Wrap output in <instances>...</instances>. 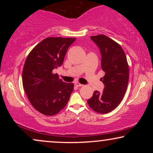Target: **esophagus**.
Listing matches in <instances>:
<instances>
[{"label": "esophagus", "mask_w": 153, "mask_h": 153, "mask_svg": "<svg viewBox=\"0 0 153 153\" xmlns=\"http://www.w3.org/2000/svg\"><path fill=\"white\" fill-rule=\"evenodd\" d=\"M74 85H76V87H81V86H83V85L81 84V83H79V82H75L74 83Z\"/></svg>", "instance_id": "34e87169"}]
</instances>
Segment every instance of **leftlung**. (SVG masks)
I'll list each match as a JSON object with an SVG mask.
<instances>
[{
	"label": "left lung",
	"mask_w": 153,
	"mask_h": 153,
	"mask_svg": "<svg viewBox=\"0 0 153 153\" xmlns=\"http://www.w3.org/2000/svg\"><path fill=\"white\" fill-rule=\"evenodd\" d=\"M100 49L101 66L105 75L101 78L104 88L102 93L95 91L88 100L90 107L99 114H107L122 101L129 81V66L120 45L104 35L91 36Z\"/></svg>",
	"instance_id": "8db88e82"
}]
</instances>
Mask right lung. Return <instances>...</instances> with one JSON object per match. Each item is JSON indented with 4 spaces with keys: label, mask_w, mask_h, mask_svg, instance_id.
Masks as SVG:
<instances>
[{
    "label": "right lung",
    "mask_w": 153,
    "mask_h": 153,
    "mask_svg": "<svg viewBox=\"0 0 153 153\" xmlns=\"http://www.w3.org/2000/svg\"><path fill=\"white\" fill-rule=\"evenodd\" d=\"M76 38L48 37L33 48L27 56L22 82L29 102L37 111L53 116L68 104L74 89L53 70L62 65L68 48Z\"/></svg>",
    "instance_id": "1"
}]
</instances>
